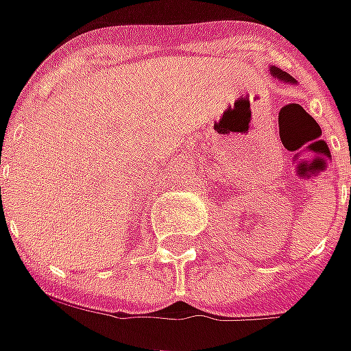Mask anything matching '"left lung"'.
<instances>
[{
  "mask_svg": "<svg viewBox=\"0 0 351 351\" xmlns=\"http://www.w3.org/2000/svg\"><path fill=\"white\" fill-rule=\"evenodd\" d=\"M272 73L276 75V77L284 79V81H293V77L289 75V73H285V71H282L280 67H272Z\"/></svg>",
  "mask_w": 351,
  "mask_h": 351,
  "instance_id": "8db88e82",
  "label": "left lung"
}]
</instances>
